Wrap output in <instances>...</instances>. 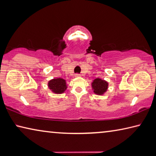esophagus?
<instances>
[{
	"label": "esophagus",
	"mask_w": 156,
	"mask_h": 156,
	"mask_svg": "<svg viewBox=\"0 0 156 156\" xmlns=\"http://www.w3.org/2000/svg\"><path fill=\"white\" fill-rule=\"evenodd\" d=\"M75 77H76V78L80 77V74H78V73H76V74H75Z\"/></svg>",
	"instance_id": "1"
}]
</instances>
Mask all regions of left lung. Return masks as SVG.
<instances>
[{"label": "left lung", "mask_w": 156, "mask_h": 156, "mask_svg": "<svg viewBox=\"0 0 156 156\" xmlns=\"http://www.w3.org/2000/svg\"><path fill=\"white\" fill-rule=\"evenodd\" d=\"M94 93L97 95H103L108 88V83L101 78H96L91 83Z\"/></svg>", "instance_id": "left-lung-1"}]
</instances>
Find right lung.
Here are the masks:
<instances>
[{"label": "right lung", "mask_w": 156, "mask_h": 156, "mask_svg": "<svg viewBox=\"0 0 156 156\" xmlns=\"http://www.w3.org/2000/svg\"><path fill=\"white\" fill-rule=\"evenodd\" d=\"M48 86V88L55 94H62L67 88L66 80L61 78H53L49 80Z\"/></svg>", "instance_id": "right-lung-1"}]
</instances>
